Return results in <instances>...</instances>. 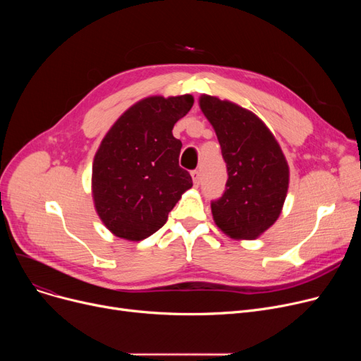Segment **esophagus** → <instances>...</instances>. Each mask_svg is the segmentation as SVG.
<instances>
[{
    "instance_id": "34e87169",
    "label": "esophagus",
    "mask_w": 361,
    "mask_h": 361,
    "mask_svg": "<svg viewBox=\"0 0 361 361\" xmlns=\"http://www.w3.org/2000/svg\"><path fill=\"white\" fill-rule=\"evenodd\" d=\"M192 177H193V181L196 185L200 184V171L199 169H193L192 171Z\"/></svg>"
}]
</instances>
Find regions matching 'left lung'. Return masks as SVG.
<instances>
[{
  "label": "left lung",
  "mask_w": 361,
  "mask_h": 361,
  "mask_svg": "<svg viewBox=\"0 0 361 361\" xmlns=\"http://www.w3.org/2000/svg\"><path fill=\"white\" fill-rule=\"evenodd\" d=\"M200 108L221 145L228 180L211 202L219 228L233 238L253 240L278 219L288 190V165L268 127L253 112L209 94Z\"/></svg>",
  "instance_id": "obj_1"
}]
</instances>
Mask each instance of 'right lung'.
Listing matches in <instances>:
<instances>
[{"mask_svg":"<svg viewBox=\"0 0 361 361\" xmlns=\"http://www.w3.org/2000/svg\"><path fill=\"white\" fill-rule=\"evenodd\" d=\"M192 94L152 97L128 108L104 137L92 168L94 207L117 237L139 241L166 222L193 185L178 165L174 124L193 106Z\"/></svg>","mask_w":361,"mask_h":361,"instance_id":"1","label":"right lung"}]
</instances>
